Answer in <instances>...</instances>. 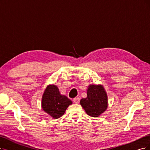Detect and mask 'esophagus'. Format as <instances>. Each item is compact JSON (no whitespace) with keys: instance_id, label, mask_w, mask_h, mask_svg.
Here are the masks:
<instances>
[{"instance_id":"34e87169","label":"esophagus","mask_w":150,"mask_h":150,"mask_svg":"<svg viewBox=\"0 0 150 150\" xmlns=\"http://www.w3.org/2000/svg\"><path fill=\"white\" fill-rule=\"evenodd\" d=\"M74 102L75 103H76V104L79 103V102H80V98H74Z\"/></svg>"}]
</instances>
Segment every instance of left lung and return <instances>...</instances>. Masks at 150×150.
<instances>
[{
	"mask_svg": "<svg viewBox=\"0 0 150 150\" xmlns=\"http://www.w3.org/2000/svg\"><path fill=\"white\" fill-rule=\"evenodd\" d=\"M80 104L88 115L97 117L108 108V96L103 85H90L87 89V97L82 98Z\"/></svg>",
	"mask_w": 150,
	"mask_h": 150,
	"instance_id": "left-lung-1",
	"label": "left lung"
}]
</instances>
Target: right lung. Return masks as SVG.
I'll return each mask as SVG.
<instances>
[{"label": "right lung", "instance_id": "obj_1", "mask_svg": "<svg viewBox=\"0 0 150 150\" xmlns=\"http://www.w3.org/2000/svg\"><path fill=\"white\" fill-rule=\"evenodd\" d=\"M72 101L65 95H61L57 86L49 85L42 97V109L54 119L62 116Z\"/></svg>", "mask_w": 150, "mask_h": 150}]
</instances>
